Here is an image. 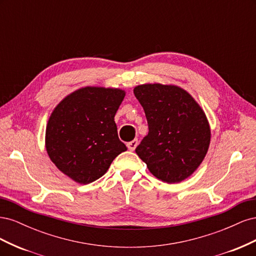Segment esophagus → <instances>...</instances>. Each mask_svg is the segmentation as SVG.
Wrapping results in <instances>:
<instances>
[{
  "label": "esophagus",
  "mask_w": 256,
  "mask_h": 256,
  "mask_svg": "<svg viewBox=\"0 0 256 256\" xmlns=\"http://www.w3.org/2000/svg\"><path fill=\"white\" fill-rule=\"evenodd\" d=\"M136 146H138V140H134V141H131V142L127 143L128 150H131V152H134V150H136Z\"/></svg>",
  "instance_id": "34e87169"
}]
</instances>
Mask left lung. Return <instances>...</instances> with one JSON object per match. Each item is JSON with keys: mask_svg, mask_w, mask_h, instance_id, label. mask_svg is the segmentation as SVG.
I'll list each match as a JSON object with an SVG mask.
<instances>
[{"mask_svg": "<svg viewBox=\"0 0 256 256\" xmlns=\"http://www.w3.org/2000/svg\"><path fill=\"white\" fill-rule=\"evenodd\" d=\"M148 134L136 152L158 180L180 182L196 172L210 144V127L202 108L187 90L160 83L138 85Z\"/></svg>", "mask_w": 256, "mask_h": 256, "instance_id": "left-lung-1", "label": "left lung"}]
</instances>
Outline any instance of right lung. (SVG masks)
<instances>
[{
  "mask_svg": "<svg viewBox=\"0 0 256 256\" xmlns=\"http://www.w3.org/2000/svg\"><path fill=\"white\" fill-rule=\"evenodd\" d=\"M125 95L120 88L85 86L54 108L46 129V150L62 173L81 184L92 182L127 150L114 122Z\"/></svg>",
  "mask_w": 256,
  "mask_h": 256,
  "instance_id": "right-lung-1",
  "label": "right lung"
}]
</instances>
